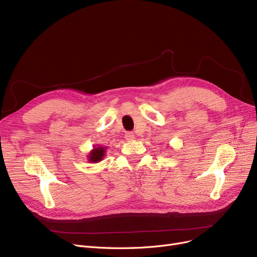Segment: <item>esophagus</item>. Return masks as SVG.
Wrapping results in <instances>:
<instances>
[{
	"mask_svg": "<svg viewBox=\"0 0 257 257\" xmlns=\"http://www.w3.org/2000/svg\"><path fill=\"white\" fill-rule=\"evenodd\" d=\"M125 139H126L127 141H132V140H135V135H133L132 132H126Z\"/></svg>",
	"mask_w": 257,
	"mask_h": 257,
	"instance_id": "obj_1",
	"label": "esophagus"
}]
</instances>
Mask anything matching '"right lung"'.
Wrapping results in <instances>:
<instances>
[{"label": "right lung", "instance_id": "obj_1", "mask_svg": "<svg viewBox=\"0 0 257 257\" xmlns=\"http://www.w3.org/2000/svg\"><path fill=\"white\" fill-rule=\"evenodd\" d=\"M105 149L106 147H96L93 148V150L89 153L88 159L89 162L91 163H98L103 160V158L105 156Z\"/></svg>", "mask_w": 257, "mask_h": 257}]
</instances>
